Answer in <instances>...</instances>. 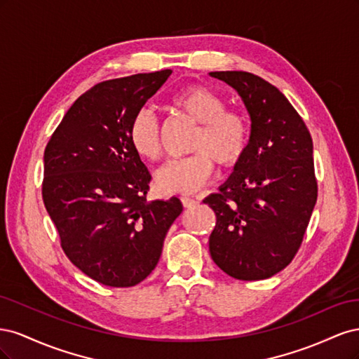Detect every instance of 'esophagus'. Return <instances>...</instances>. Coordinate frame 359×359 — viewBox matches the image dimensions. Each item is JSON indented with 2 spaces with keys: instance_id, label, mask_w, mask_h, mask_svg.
<instances>
[{
  "instance_id": "1",
  "label": "esophagus",
  "mask_w": 359,
  "mask_h": 359,
  "mask_svg": "<svg viewBox=\"0 0 359 359\" xmlns=\"http://www.w3.org/2000/svg\"><path fill=\"white\" fill-rule=\"evenodd\" d=\"M181 202L184 206H186V208H190V206L196 203V201H194L193 198H189V196H181Z\"/></svg>"
}]
</instances>
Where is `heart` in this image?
Here are the masks:
<instances>
[{
    "label": "heart",
    "mask_w": 359,
    "mask_h": 359,
    "mask_svg": "<svg viewBox=\"0 0 359 359\" xmlns=\"http://www.w3.org/2000/svg\"><path fill=\"white\" fill-rule=\"evenodd\" d=\"M170 104L199 127L190 145L194 153L166 163L156 173V184L161 193H193L210 180L215 163L229 169L241 161L250 142V123L244 112L226 109L222 97L202 83L184 86ZM128 140L140 158H160V127L153 112L140 109L132 118Z\"/></svg>",
    "instance_id": "b5f03b06"
}]
</instances>
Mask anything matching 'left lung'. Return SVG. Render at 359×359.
<instances>
[{"label": "left lung", "mask_w": 359, "mask_h": 359, "mask_svg": "<svg viewBox=\"0 0 359 359\" xmlns=\"http://www.w3.org/2000/svg\"><path fill=\"white\" fill-rule=\"evenodd\" d=\"M238 91L252 136L233 175L203 201L215 214L211 257L236 280H264L297 256L318 199L306 123L274 85L248 72H211Z\"/></svg>", "instance_id": "8db88e82"}]
</instances>
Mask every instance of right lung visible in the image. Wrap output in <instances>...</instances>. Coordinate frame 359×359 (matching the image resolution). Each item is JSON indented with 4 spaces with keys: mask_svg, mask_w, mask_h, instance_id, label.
<instances>
[{
    "mask_svg": "<svg viewBox=\"0 0 359 359\" xmlns=\"http://www.w3.org/2000/svg\"><path fill=\"white\" fill-rule=\"evenodd\" d=\"M172 70L94 85L76 100L45 149L43 203L62 252L97 283L132 287L156 268L178 198L147 202L151 175L128 140L132 118Z\"/></svg>",
    "mask_w": 359,
    "mask_h": 359,
    "instance_id": "1",
    "label": "right lung"
}]
</instances>
